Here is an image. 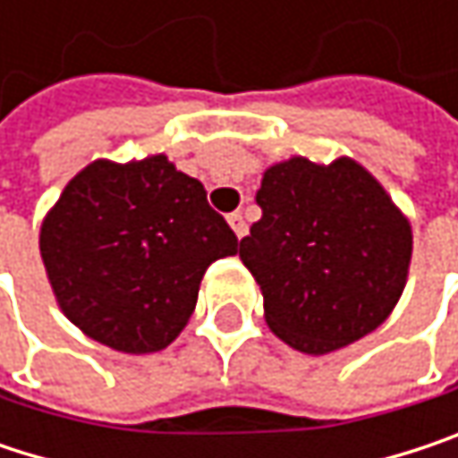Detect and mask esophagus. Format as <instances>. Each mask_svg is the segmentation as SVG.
<instances>
[{
	"label": "esophagus",
	"instance_id": "34e87169",
	"mask_svg": "<svg viewBox=\"0 0 458 458\" xmlns=\"http://www.w3.org/2000/svg\"><path fill=\"white\" fill-rule=\"evenodd\" d=\"M228 223L238 238H243V235H246V230L249 228H246V223H243V215H241V212H233V215H228Z\"/></svg>",
	"mask_w": 458,
	"mask_h": 458
}]
</instances>
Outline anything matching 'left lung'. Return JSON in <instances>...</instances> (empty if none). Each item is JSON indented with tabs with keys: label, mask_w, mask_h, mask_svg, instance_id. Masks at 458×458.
<instances>
[{
	"label": "left lung",
	"mask_w": 458,
	"mask_h": 458,
	"mask_svg": "<svg viewBox=\"0 0 458 458\" xmlns=\"http://www.w3.org/2000/svg\"><path fill=\"white\" fill-rule=\"evenodd\" d=\"M257 204L262 217L238 257L278 339L326 355L387 320L409 278L413 235L369 169L347 156L328 166L294 156L265 169Z\"/></svg>",
	"instance_id": "1"
}]
</instances>
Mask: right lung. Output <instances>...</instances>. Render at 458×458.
<instances>
[{"mask_svg":"<svg viewBox=\"0 0 458 458\" xmlns=\"http://www.w3.org/2000/svg\"><path fill=\"white\" fill-rule=\"evenodd\" d=\"M39 251L65 318L119 352H158L196 310L207 267L238 251L196 177L164 156L84 166L47 212Z\"/></svg>","mask_w":458,"mask_h":458,"instance_id":"right-lung-1","label":"right lung"}]
</instances>
